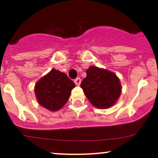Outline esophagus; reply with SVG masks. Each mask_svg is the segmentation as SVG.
Segmentation results:
<instances>
[{
    "mask_svg": "<svg viewBox=\"0 0 158 158\" xmlns=\"http://www.w3.org/2000/svg\"><path fill=\"white\" fill-rule=\"evenodd\" d=\"M74 82L76 85H79L81 83V79L80 78H76V79L74 80Z\"/></svg>",
    "mask_w": 158,
    "mask_h": 158,
    "instance_id": "esophagus-1",
    "label": "esophagus"
}]
</instances>
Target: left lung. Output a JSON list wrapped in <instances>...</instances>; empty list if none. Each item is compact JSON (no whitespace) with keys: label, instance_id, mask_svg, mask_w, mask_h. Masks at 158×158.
Masks as SVG:
<instances>
[{"label":"left lung","instance_id":"1","mask_svg":"<svg viewBox=\"0 0 158 158\" xmlns=\"http://www.w3.org/2000/svg\"><path fill=\"white\" fill-rule=\"evenodd\" d=\"M80 86L91 104L98 109L111 107L122 92L118 76L109 70L96 66H90Z\"/></svg>","mask_w":158,"mask_h":158}]
</instances>
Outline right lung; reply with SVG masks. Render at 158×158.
I'll use <instances>...</instances> for the list:
<instances>
[{"label": "right lung", "instance_id": "add662e5", "mask_svg": "<svg viewBox=\"0 0 158 158\" xmlns=\"http://www.w3.org/2000/svg\"><path fill=\"white\" fill-rule=\"evenodd\" d=\"M75 83L66 73L52 69L35 85V95L41 106L58 111L67 102Z\"/></svg>", "mask_w": 158, "mask_h": 158}]
</instances>
